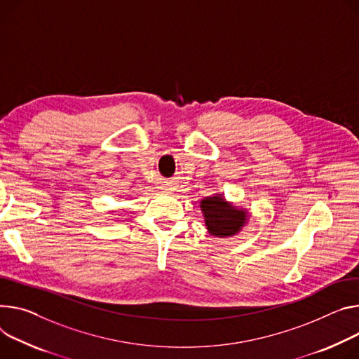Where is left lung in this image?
Wrapping results in <instances>:
<instances>
[{"mask_svg": "<svg viewBox=\"0 0 359 359\" xmlns=\"http://www.w3.org/2000/svg\"><path fill=\"white\" fill-rule=\"evenodd\" d=\"M205 215V223L210 235L226 238L236 235L248 220L245 210H239L231 203L224 202L222 196L206 198L201 202Z\"/></svg>", "mask_w": 359, "mask_h": 359, "instance_id": "8db88e82", "label": "left lung"}]
</instances>
